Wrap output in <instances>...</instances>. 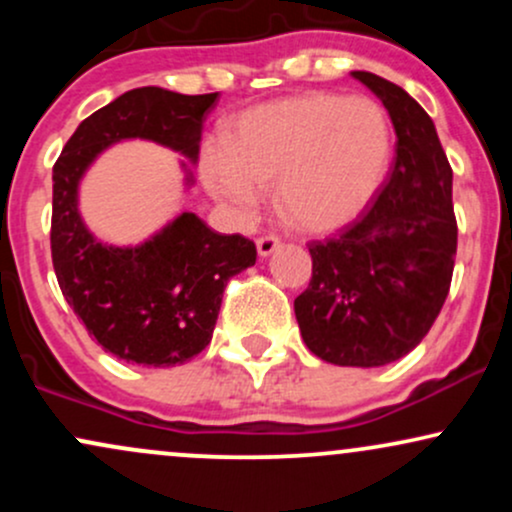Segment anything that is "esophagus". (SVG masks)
<instances>
[{"instance_id":"1","label":"esophagus","mask_w":512,"mask_h":512,"mask_svg":"<svg viewBox=\"0 0 512 512\" xmlns=\"http://www.w3.org/2000/svg\"><path fill=\"white\" fill-rule=\"evenodd\" d=\"M281 240L276 236H262L257 238V252H260V257H269L274 250H279Z\"/></svg>"}]
</instances>
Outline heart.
<instances>
[{"mask_svg": "<svg viewBox=\"0 0 512 512\" xmlns=\"http://www.w3.org/2000/svg\"><path fill=\"white\" fill-rule=\"evenodd\" d=\"M392 161V129L373 98L303 93L240 115L223 149L204 161L209 192L257 209L262 187L291 228L327 233L368 207Z\"/></svg>", "mask_w": 512, "mask_h": 512, "instance_id": "b5f03b06", "label": "heart"}]
</instances>
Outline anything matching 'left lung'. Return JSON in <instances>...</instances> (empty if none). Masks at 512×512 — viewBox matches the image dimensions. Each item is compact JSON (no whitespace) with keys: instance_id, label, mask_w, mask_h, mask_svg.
Listing matches in <instances>:
<instances>
[{"instance_id":"1","label":"left lung","mask_w":512,"mask_h":512,"mask_svg":"<svg viewBox=\"0 0 512 512\" xmlns=\"http://www.w3.org/2000/svg\"><path fill=\"white\" fill-rule=\"evenodd\" d=\"M395 125V163L351 226L308 245L313 276L296 298L305 346L334 366L375 368L407 356L448 298L457 252L452 168L436 125L402 86L351 72Z\"/></svg>"}]
</instances>
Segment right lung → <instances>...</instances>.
I'll return each mask as SVG.
<instances>
[{
  "mask_svg": "<svg viewBox=\"0 0 512 512\" xmlns=\"http://www.w3.org/2000/svg\"><path fill=\"white\" fill-rule=\"evenodd\" d=\"M216 96L132 88L88 115L52 168L50 248L62 296L120 361L168 368L207 349L228 279L252 267L257 250L240 233L211 231L192 211L134 248L101 243L81 221L79 182L98 154L122 139H149L195 163Z\"/></svg>",
  "mask_w": 512,
  "mask_h": 512,
  "instance_id": "add662e5",
  "label": "right lung"
}]
</instances>
